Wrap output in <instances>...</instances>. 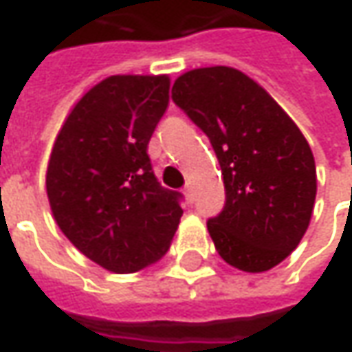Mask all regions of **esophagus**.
Segmentation results:
<instances>
[{
	"label": "esophagus",
	"instance_id": "1",
	"mask_svg": "<svg viewBox=\"0 0 352 352\" xmlns=\"http://www.w3.org/2000/svg\"><path fill=\"white\" fill-rule=\"evenodd\" d=\"M184 196H186L188 201H192V196H194V194H192V186H190V184H186V186H184Z\"/></svg>",
	"mask_w": 352,
	"mask_h": 352
}]
</instances>
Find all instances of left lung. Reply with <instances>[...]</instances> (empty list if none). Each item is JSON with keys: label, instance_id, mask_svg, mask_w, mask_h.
Listing matches in <instances>:
<instances>
[{"label": "left lung", "instance_id": "left-lung-1", "mask_svg": "<svg viewBox=\"0 0 352 352\" xmlns=\"http://www.w3.org/2000/svg\"><path fill=\"white\" fill-rule=\"evenodd\" d=\"M172 100L210 137L221 166L225 206L208 221L219 256L245 272L274 268L300 245L316 204V160L302 131L229 66L186 72Z\"/></svg>", "mask_w": 352, "mask_h": 352}]
</instances>
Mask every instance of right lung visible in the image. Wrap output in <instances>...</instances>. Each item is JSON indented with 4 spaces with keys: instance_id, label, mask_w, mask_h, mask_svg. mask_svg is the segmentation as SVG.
Returning <instances> with one entry per match:
<instances>
[{
    "instance_id": "obj_1",
    "label": "right lung",
    "mask_w": 352,
    "mask_h": 352,
    "mask_svg": "<svg viewBox=\"0 0 352 352\" xmlns=\"http://www.w3.org/2000/svg\"><path fill=\"white\" fill-rule=\"evenodd\" d=\"M168 89L166 74L105 78L76 103L50 153L47 196L56 223L116 274L162 258L184 213L182 194L158 184L146 155Z\"/></svg>"
}]
</instances>
